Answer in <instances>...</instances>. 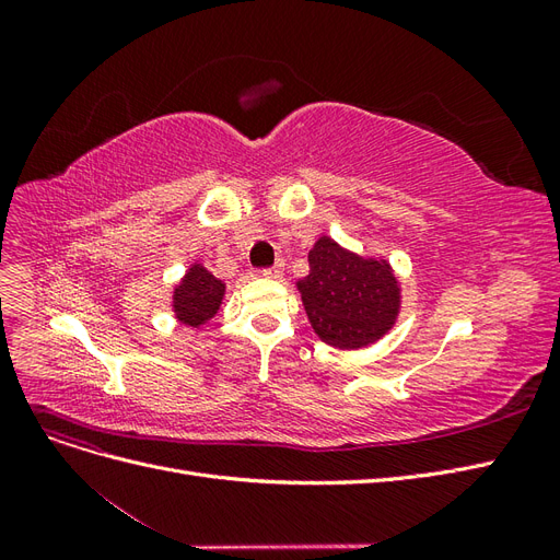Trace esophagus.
Masks as SVG:
<instances>
[{
    "instance_id": "esophagus-1",
    "label": "esophagus",
    "mask_w": 560,
    "mask_h": 560,
    "mask_svg": "<svg viewBox=\"0 0 560 560\" xmlns=\"http://www.w3.org/2000/svg\"><path fill=\"white\" fill-rule=\"evenodd\" d=\"M282 273H284V264H282V261H278L273 268H266V270H264V278L280 280V278H282Z\"/></svg>"
}]
</instances>
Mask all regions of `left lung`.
<instances>
[{
  "mask_svg": "<svg viewBox=\"0 0 560 560\" xmlns=\"http://www.w3.org/2000/svg\"><path fill=\"white\" fill-rule=\"evenodd\" d=\"M311 273L296 280L319 341L338 350L374 346L395 327L401 282L385 257H364L322 235L308 252Z\"/></svg>",
  "mask_w": 560,
  "mask_h": 560,
  "instance_id": "1",
  "label": "left lung"
}]
</instances>
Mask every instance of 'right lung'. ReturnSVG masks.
<instances>
[{
    "label": "right lung",
    "mask_w": 560,
    "mask_h": 560,
    "mask_svg": "<svg viewBox=\"0 0 560 560\" xmlns=\"http://www.w3.org/2000/svg\"><path fill=\"white\" fill-rule=\"evenodd\" d=\"M224 296L226 282L214 278L200 261H194L173 287L171 311L179 325L200 329L222 308Z\"/></svg>",
    "instance_id": "1"
}]
</instances>
